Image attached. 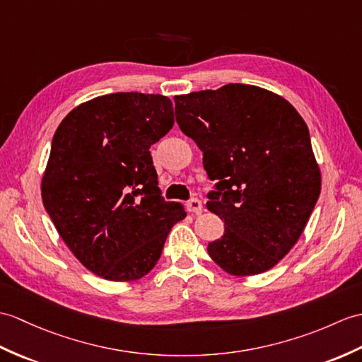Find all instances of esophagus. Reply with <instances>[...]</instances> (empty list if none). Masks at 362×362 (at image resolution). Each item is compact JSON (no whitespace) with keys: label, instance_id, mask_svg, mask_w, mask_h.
I'll return each instance as SVG.
<instances>
[{"label":"esophagus","instance_id":"obj_1","mask_svg":"<svg viewBox=\"0 0 362 362\" xmlns=\"http://www.w3.org/2000/svg\"><path fill=\"white\" fill-rule=\"evenodd\" d=\"M185 206H187L188 211L192 213V214H200L202 213V208H204V206H202V202L199 199L188 200L187 205H185Z\"/></svg>","mask_w":362,"mask_h":362}]
</instances>
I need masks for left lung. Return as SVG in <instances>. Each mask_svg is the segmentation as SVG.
Listing matches in <instances>:
<instances>
[{"label": "left lung", "instance_id": "left-lung-1", "mask_svg": "<svg viewBox=\"0 0 362 362\" xmlns=\"http://www.w3.org/2000/svg\"><path fill=\"white\" fill-rule=\"evenodd\" d=\"M174 102L179 128L216 180L206 208L225 231L208 255L233 276L270 270L295 247L321 192L304 119L281 95L240 83Z\"/></svg>", "mask_w": 362, "mask_h": 362}]
</instances>
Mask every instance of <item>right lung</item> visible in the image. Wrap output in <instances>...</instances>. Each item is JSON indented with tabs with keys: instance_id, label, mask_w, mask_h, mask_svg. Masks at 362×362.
Wrapping results in <instances>:
<instances>
[{
	"instance_id": "1",
	"label": "right lung",
	"mask_w": 362,
	"mask_h": 362,
	"mask_svg": "<svg viewBox=\"0 0 362 362\" xmlns=\"http://www.w3.org/2000/svg\"><path fill=\"white\" fill-rule=\"evenodd\" d=\"M173 124L168 97L115 92L72 109L55 131L43 205L72 255L103 279L148 274L187 216L162 197L149 153Z\"/></svg>"
}]
</instances>
